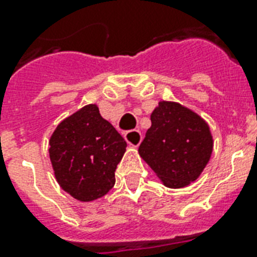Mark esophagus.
<instances>
[{
	"instance_id": "esophagus-1",
	"label": "esophagus",
	"mask_w": 257,
	"mask_h": 257,
	"mask_svg": "<svg viewBox=\"0 0 257 257\" xmlns=\"http://www.w3.org/2000/svg\"><path fill=\"white\" fill-rule=\"evenodd\" d=\"M125 140L128 143L131 147H139L143 140V135H141L140 131H137V129H133V131H128V132L124 135Z\"/></svg>"
}]
</instances>
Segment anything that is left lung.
Masks as SVG:
<instances>
[{
	"instance_id": "left-lung-1",
	"label": "left lung",
	"mask_w": 257,
	"mask_h": 257,
	"mask_svg": "<svg viewBox=\"0 0 257 257\" xmlns=\"http://www.w3.org/2000/svg\"><path fill=\"white\" fill-rule=\"evenodd\" d=\"M139 153L169 188L197 180L213 149L209 126L197 113L172 101H160L151 114Z\"/></svg>"
}]
</instances>
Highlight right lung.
I'll return each mask as SVG.
<instances>
[{
	"label": "right lung",
	"instance_id": "1",
	"mask_svg": "<svg viewBox=\"0 0 257 257\" xmlns=\"http://www.w3.org/2000/svg\"><path fill=\"white\" fill-rule=\"evenodd\" d=\"M49 157L60 187L80 201L106 195L116 179L114 171L126 143L102 118L96 104L66 117L49 140Z\"/></svg>",
	"mask_w": 257,
	"mask_h": 257
}]
</instances>
